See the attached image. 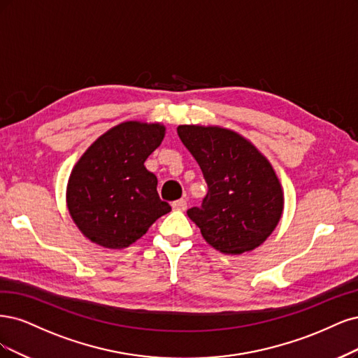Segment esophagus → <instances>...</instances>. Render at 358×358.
Returning <instances> with one entry per match:
<instances>
[{
    "mask_svg": "<svg viewBox=\"0 0 358 358\" xmlns=\"http://www.w3.org/2000/svg\"><path fill=\"white\" fill-rule=\"evenodd\" d=\"M172 208L177 210V211H184L187 208V201L186 199H178L172 202Z\"/></svg>",
    "mask_w": 358,
    "mask_h": 358,
    "instance_id": "obj_1",
    "label": "esophagus"
}]
</instances>
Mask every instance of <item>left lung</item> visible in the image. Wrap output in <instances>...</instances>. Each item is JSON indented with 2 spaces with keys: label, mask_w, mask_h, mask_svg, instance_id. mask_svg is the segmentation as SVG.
Wrapping results in <instances>:
<instances>
[{
  "label": "left lung",
  "mask_w": 358,
  "mask_h": 358,
  "mask_svg": "<svg viewBox=\"0 0 358 358\" xmlns=\"http://www.w3.org/2000/svg\"><path fill=\"white\" fill-rule=\"evenodd\" d=\"M177 132L208 186L199 208L187 210L203 239L224 255L259 247L278 224L284 205L268 159L244 136L218 126L181 124Z\"/></svg>",
  "instance_id": "1"
}]
</instances>
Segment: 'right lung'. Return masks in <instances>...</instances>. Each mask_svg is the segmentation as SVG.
Instances as JSON below:
<instances>
[{
  "label": "right lung",
  "instance_id": "1",
  "mask_svg": "<svg viewBox=\"0 0 358 358\" xmlns=\"http://www.w3.org/2000/svg\"><path fill=\"white\" fill-rule=\"evenodd\" d=\"M159 123L124 122L101 135L74 166L66 203L77 227L95 244L126 248L171 211L144 162L160 145Z\"/></svg>",
  "mask_w": 358,
  "mask_h": 358
}]
</instances>
